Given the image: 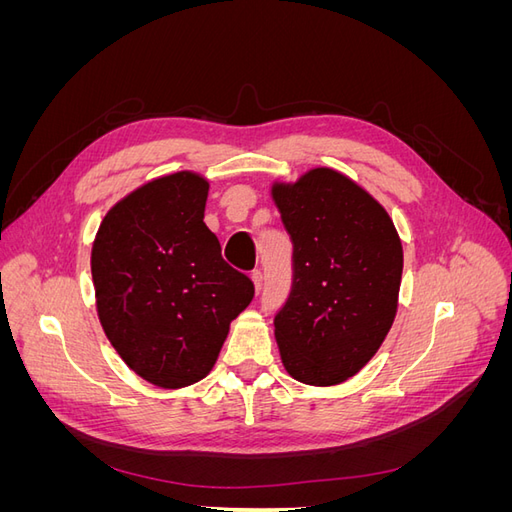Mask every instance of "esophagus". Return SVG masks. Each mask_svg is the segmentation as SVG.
<instances>
[{
    "label": "esophagus",
    "instance_id": "obj_1",
    "mask_svg": "<svg viewBox=\"0 0 512 512\" xmlns=\"http://www.w3.org/2000/svg\"><path fill=\"white\" fill-rule=\"evenodd\" d=\"M252 282H254V288H256V292H260V288H262V282H265V277H262V273H260V271H254V273H252Z\"/></svg>",
    "mask_w": 512,
    "mask_h": 512
}]
</instances>
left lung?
Masks as SVG:
<instances>
[{
	"instance_id": "left-lung-1",
	"label": "left lung",
	"mask_w": 512,
	"mask_h": 512,
	"mask_svg": "<svg viewBox=\"0 0 512 512\" xmlns=\"http://www.w3.org/2000/svg\"><path fill=\"white\" fill-rule=\"evenodd\" d=\"M294 243L290 299L275 316L288 374L335 386L371 361L397 314L404 247L391 215L348 175L309 168L271 183Z\"/></svg>"
}]
</instances>
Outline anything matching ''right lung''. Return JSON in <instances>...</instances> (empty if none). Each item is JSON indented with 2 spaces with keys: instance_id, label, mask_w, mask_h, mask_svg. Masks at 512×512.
<instances>
[{
  "instance_id": "obj_1",
  "label": "right lung",
  "mask_w": 512,
  "mask_h": 512,
  "mask_svg": "<svg viewBox=\"0 0 512 512\" xmlns=\"http://www.w3.org/2000/svg\"><path fill=\"white\" fill-rule=\"evenodd\" d=\"M209 181L177 170L143 183L106 211L91 245L102 329L136 376L160 389L203 380L230 322L254 299L203 222Z\"/></svg>"
}]
</instances>
